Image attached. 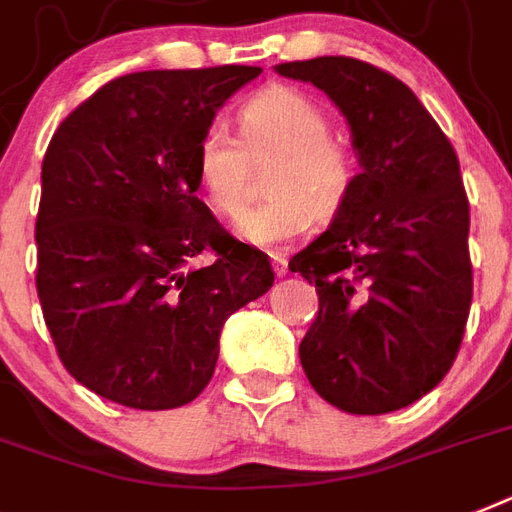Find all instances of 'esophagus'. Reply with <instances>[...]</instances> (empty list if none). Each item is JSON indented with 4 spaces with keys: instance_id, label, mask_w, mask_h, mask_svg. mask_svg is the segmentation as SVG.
<instances>
[{
    "instance_id": "esophagus-1",
    "label": "esophagus",
    "mask_w": 512,
    "mask_h": 512,
    "mask_svg": "<svg viewBox=\"0 0 512 512\" xmlns=\"http://www.w3.org/2000/svg\"><path fill=\"white\" fill-rule=\"evenodd\" d=\"M272 266H274V274L277 277H285L287 274V259L282 253H272Z\"/></svg>"
}]
</instances>
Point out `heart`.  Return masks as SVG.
Masks as SVG:
<instances>
[{
  "label": "heart",
  "instance_id": "heart-1",
  "mask_svg": "<svg viewBox=\"0 0 512 512\" xmlns=\"http://www.w3.org/2000/svg\"><path fill=\"white\" fill-rule=\"evenodd\" d=\"M240 135L211 125L196 149L198 183L222 217H238L248 198V151L274 149L280 159L266 177L272 196L248 209L238 235L253 246H282L319 219H332L356 185V159L329 135L327 114L295 88L274 86L240 109Z\"/></svg>",
  "mask_w": 512,
  "mask_h": 512
}]
</instances>
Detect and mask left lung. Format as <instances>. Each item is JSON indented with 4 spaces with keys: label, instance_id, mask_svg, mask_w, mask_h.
<instances>
[{
    "label": "left lung",
    "instance_id": "8db88e82",
    "mask_svg": "<svg viewBox=\"0 0 512 512\" xmlns=\"http://www.w3.org/2000/svg\"><path fill=\"white\" fill-rule=\"evenodd\" d=\"M274 73L332 99L361 164L345 206L287 264L319 293L303 371L340 411H400L450 371L474 295L458 156L411 88L379 67L316 57Z\"/></svg>",
    "mask_w": 512,
    "mask_h": 512
}]
</instances>
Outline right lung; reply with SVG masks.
I'll use <instances>...</instances> for the list:
<instances>
[{
    "mask_svg": "<svg viewBox=\"0 0 512 512\" xmlns=\"http://www.w3.org/2000/svg\"><path fill=\"white\" fill-rule=\"evenodd\" d=\"M261 67L114 78L52 135L36 219L38 301L65 369L138 411L198 398L222 327L274 285L196 196L198 138ZM206 250L209 267L189 266Z\"/></svg>",
    "mask_w": 512,
    "mask_h": 512,
    "instance_id": "right-lung-1",
    "label": "right lung"
}]
</instances>
